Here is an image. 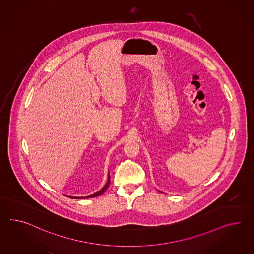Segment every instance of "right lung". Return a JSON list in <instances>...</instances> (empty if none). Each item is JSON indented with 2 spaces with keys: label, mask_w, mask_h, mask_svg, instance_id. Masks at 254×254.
I'll use <instances>...</instances> for the list:
<instances>
[{
  "label": "right lung",
  "mask_w": 254,
  "mask_h": 254,
  "mask_svg": "<svg viewBox=\"0 0 254 254\" xmlns=\"http://www.w3.org/2000/svg\"><path fill=\"white\" fill-rule=\"evenodd\" d=\"M110 183H111V176L109 174V178H108V182L107 183L105 184L104 187L101 189L98 192H96V193H94V194H92L90 196H85V197H72V196H69L70 198H72V199H85V198H92V197H97V196L101 195L102 193H104L105 191H106V190L109 188V186H110Z\"/></svg>",
  "instance_id": "add662e5"
}]
</instances>
